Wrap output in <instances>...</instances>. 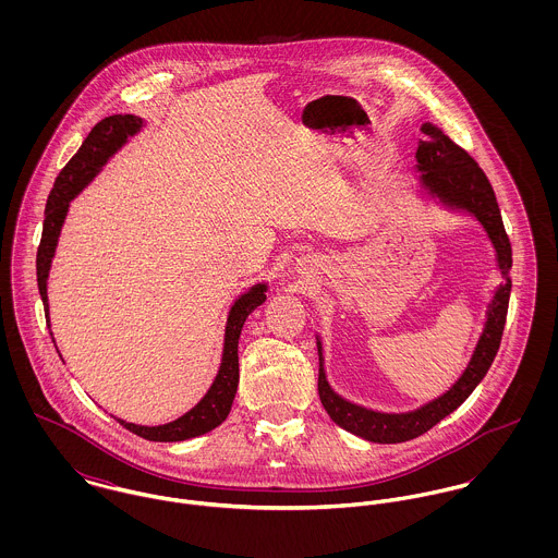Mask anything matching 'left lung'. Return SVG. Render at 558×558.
<instances>
[{"mask_svg":"<svg viewBox=\"0 0 558 558\" xmlns=\"http://www.w3.org/2000/svg\"><path fill=\"white\" fill-rule=\"evenodd\" d=\"M421 131H423V140L418 142V148L414 155L416 159L414 169L418 171L421 193L434 199L445 210L464 213L477 219L478 226L483 228L485 236L494 246L496 268L502 281L498 283L492 301L487 303L483 330L478 335L477 345L462 376L442 396L408 412L372 410L335 393L326 380L322 341H319V335H316L319 356L318 393L324 410L345 432L378 445L405 442L425 434L445 416H449L453 410H458L477 389L478 383L485 378L498 352L505 319H507L509 294H511V277H509L511 244L505 234L502 217H500L498 202L489 180L485 178L483 169L478 167L475 159L466 150H462L458 144H453L440 129L432 124H423Z\"/></svg>","mask_w":558,"mask_h":558,"instance_id":"left-lung-1","label":"left lung"}]
</instances>
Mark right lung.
I'll use <instances>...</instances> for the list:
<instances>
[{
    "mask_svg": "<svg viewBox=\"0 0 558 558\" xmlns=\"http://www.w3.org/2000/svg\"><path fill=\"white\" fill-rule=\"evenodd\" d=\"M144 118L133 113H116L105 120H100L85 142L81 144L77 155L66 162V167L60 171L51 195L47 199L45 208V226H43V239L36 255V277H38V290L45 305V316L49 322V296H47V279L51 270V262L58 248V240L62 234V226L66 221L71 202L80 195L81 191L100 173V169L107 165L126 142L129 137H135L144 129ZM268 283H255L244 294H240L234 301L228 324H226V339H223V356L217 372L215 383L210 385L208 393L199 399L189 412L178 416L175 421H169L165 425H137L126 423L124 418H118L120 425H124L129 432L155 440V442H180L195 436H202L217 425H221L230 410L232 401L236 398L239 389V339L244 326V319L253 310H257L266 301ZM53 339V332H51Z\"/></svg>",
    "mask_w": 558,
    "mask_h": 558,
    "instance_id": "1",
    "label": "right lung"
}]
</instances>
